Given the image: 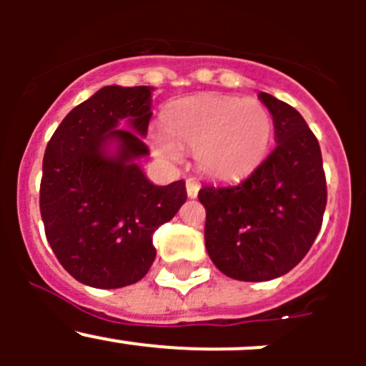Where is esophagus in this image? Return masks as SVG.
I'll return each mask as SVG.
<instances>
[{"instance_id":"1","label":"esophagus","mask_w":366,"mask_h":366,"mask_svg":"<svg viewBox=\"0 0 366 366\" xmlns=\"http://www.w3.org/2000/svg\"><path fill=\"white\" fill-rule=\"evenodd\" d=\"M186 189H187V197H189V198H197L198 197V191H200V184H198L194 179H187Z\"/></svg>"}]
</instances>
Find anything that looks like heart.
<instances>
[{
	"mask_svg": "<svg viewBox=\"0 0 366 366\" xmlns=\"http://www.w3.org/2000/svg\"><path fill=\"white\" fill-rule=\"evenodd\" d=\"M166 134L154 136V150L175 159L179 149L194 150L198 169L214 180H239L260 166L272 142V117L257 99L204 94L173 101L162 117Z\"/></svg>",
	"mask_w": 366,
	"mask_h": 366,
	"instance_id": "heart-1",
	"label": "heart"
}]
</instances>
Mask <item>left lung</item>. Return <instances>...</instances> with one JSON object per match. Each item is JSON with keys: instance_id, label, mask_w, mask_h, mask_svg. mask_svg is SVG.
<instances>
[{"instance_id": "1", "label": "left lung", "mask_w": 366, "mask_h": 366, "mask_svg": "<svg viewBox=\"0 0 366 366\" xmlns=\"http://www.w3.org/2000/svg\"><path fill=\"white\" fill-rule=\"evenodd\" d=\"M272 114L276 149L234 186H204L205 248L223 274L267 282L294 269L312 248L326 210L322 154L305 118L260 92Z\"/></svg>"}]
</instances>
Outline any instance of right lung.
I'll return each mask as SVG.
<instances>
[{"label":"right lung","instance_id":"obj_1","mask_svg":"<svg viewBox=\"0 0 366 366\" xmlns=\"http://www.w3.org/2000/svg\"><path fill=\"white\" fill-rule=\"evenodd\" d=\"M150 86H104L64 118L46 147L40 214L47 242L77 282L120 289L149 272L152 235L186 202V182L154 186L134 159L147 156ZM127 117L133 127L117 129ZM119 143L108 157L105 145Z\"/></svg>","mask_w":366,"mask_h":366}]
</instances>
